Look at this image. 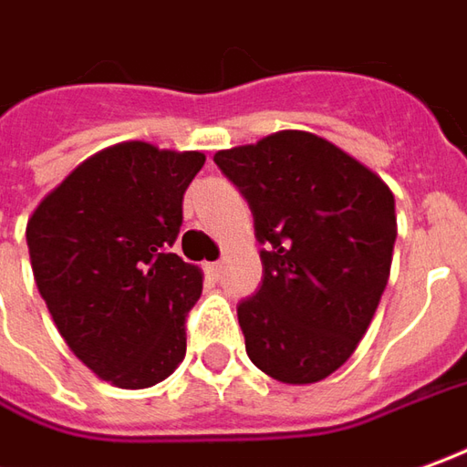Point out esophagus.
Instances as JSON below:
<instances>
[{
    "instance_id": "obj_1",
    "label": "esophagus",
    "mask_w": 467,
    "mask_h": 467,
    "mask_svg": "<svg viewBox=\"0 0 467 467\" xmlns=\"http://www.w3.org/2000/svg\"><path fill=\"white\" fill-rule=\"evenodd\" d=\"M223 272V265L221 262H213V265H205V275L211 276V279H218Z\"/></svg>"
}]
</instances>
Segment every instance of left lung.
Wrapping results in <instances>:
<instances>
[{
  "mask_svg": "<svg viewBox=\"0 0 467 467\" xmlns=\"http://www.w3.org/2000/svg\"><path fill=\"white\" fill-rule=\"evenodd\" d=\"M213 162L246 198L265 246L262 285L236 307L246 353L282 384L323 381L348 361L384 295L394 195L310 131H276Z\"/></svg>",
  "mask_w": 467,
  "mask_h": 467,
  "instance_id": "1",
  "label": "left lung"
}]
</instances>
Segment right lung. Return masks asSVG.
Here are the masks:
<instances>
[{"label":"right lung","instance_id":"obj_1","mask_svg":"<svg viewBox=\"0 0 467 467\" xmlns=\"http://www.w3.org/2000/svg\"><path fill=\"white\" fill-rule=\"evenodd\" d=\"M202 162L201 152L114 144L80 162L27 221L35 282L60 336L119 389L154 387L185 358L202 276L170 246Z\"/></svg>","mask_w":467,"mask_h":467}]
</instances>
